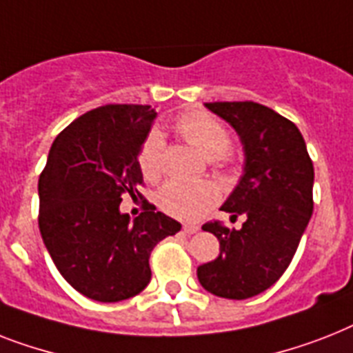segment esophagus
<instances>
[{
	"label": "esophagus",
	"mask_w": 353,
	"mask_h": 353,
	"mask_svg": "<svg viewBox=\"0 0 353 353\" xmlns=\"http://www.w3.org/2000/svg\"><path fill=\"white\" fill-rule=\"evenodd\" d=\"M183 230H185V234H197V232H199V226H197V225H183Z\"/></svg>",
	"instance_id": "obj_1"
}]
</instances>
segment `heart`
Returning <instances> with one entry per match:
<instances>
[{"label": "heart", "mask_w": 353, "mask_h": 353, "mask_svg": "<svg viewBox=\"0 0 353 353\" xmlns=\"http://www.w3.org/2000/svg\"><path fill=\"white\" fill-rule=\"evenodd\" d=\"M176 130L190 147L196 148L206 159L223 161V156L230 148V132L216 117L205 112H190L179 117ZM163 159H165V143L159 132H150L139 148L137 163L141 174L148 181H156L163 174ZM219 199V190L216 185L208 181L185 183L168 181L157 194V205L168 216L196 221Z\"/></svg>", "instance_id": "1"}]
</instances>
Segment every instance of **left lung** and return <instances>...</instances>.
<instances>
[{"mask_svg": "<svg viewBox=\"0 0 353 353\" xmlns=\"http://www.w3.org/2000/svg\"><path fill=\"white\" fill-rule=\"evenodd\" d=\"M230 123L243 143L245 168L221 210L245 216L239 230L206 223L219 256L197 268L205 290L248 299L270 288L290 265L314 212V165L299 128L254 101L205 103Z\"/></svg>", "mask_w": 353, "mask_h": 353, "instance_id": "left-lung-1", "label": "left lung"}]
</instances>
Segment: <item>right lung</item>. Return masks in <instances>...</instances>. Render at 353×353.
<instances>
[{"mask_svg":"<svg viewBox=\"0 0 353 353\" xmlns=\"http://www.w3.org/2000/svg\"><path fill=\"white\" fill-rule=\"evenodd\" d=\"M157 112L150 105H105L56 137L39 176V232L68 285L88 299L117 303L150 283L154 246L181 230L145 199L132 221L123 194L141 196L137 163Z\"/></svg>","mask_w":353,"mask_h":353,"instance_id":"1","label":"right lung"}]
</instances>
